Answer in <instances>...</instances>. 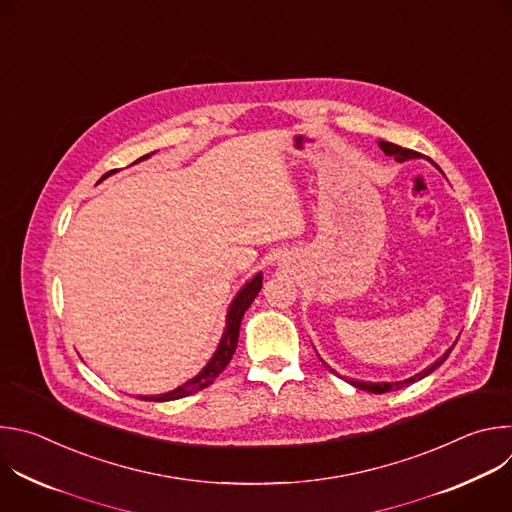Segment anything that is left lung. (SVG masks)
Returning a JSON list of instances; mask_svg holds the SVG:
<instances>
[{"label": "left lung", "mask_w": 512, "mask_h": 512, "mask_svg": "<svg viewBox=\"0 0 512 512\" xmlns=\"http://www.w3.org/2000/svg\"><path fill=\"white\" fill-rule=\"evenodd\" d=\"M379 148L387 154V156H393L397 162H405V160H413V158H419V154L417 152H413V150H407V148H401V145H395V143H391V141H383V139H379ZM437 168V166H435ZM458 342V340H456ZM454 348V346H452ZM452 348L450 350H446L444 352V356H440L437 358L433 364H429L427 369H423L421 373H417L415 377H409V379H405V381H397V383H364V381H356V379H352V381H348L352 387H356V389H362V391H369V393H389V391H393V389H401V387H407V385H411V383H415V381H421L423 377H427L429 373H433L437 367H442L444 364V360L450 356V352H452Z\"/></svg>", "instance_id": "8db88e82"}]
</instances>
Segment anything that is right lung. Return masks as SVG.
Here are the masks:
<instances>
[{
	"label": "right lung",
	"mask_w": 512,
	"mask_h": 512,
	"mask_svg": "<svg viewBox=\"0 0 512 512\" xmlns=\"http://www.w3.org/2000/svg\"><path fill=\"white\" fill-rule=\"evenodd\" d=\"M145 158H150V154L139 158L137 162H141V160H145ZM113 172H117V170L107 172L103 178L111 176ZM103 178H101V180H103ZM261 285H263V275L257 273L253 279H249V281L243 285V289L235 296V300H233V304H231V308H229V312H227V326H225L223 338H221V342H218V348L214 350L212 358L206 362V367H204L194 379L186 381L184 385H180L178 389H174V391H170V393L152 395V397H150V395H139V399H143V401H174V399H182V397H188V395H192V393H198V391L206 389L208 385H212L214 379L225 371V367L231 362V358H233V354H235V348H237V342H239L241 320H243L245 312L249 310V306L253 304V300L257 298Z\"/></svg>",
	"instance_id": "1"
}]
</instances>
